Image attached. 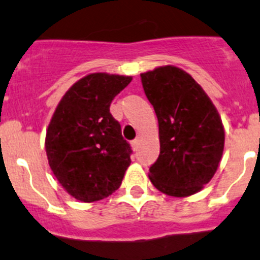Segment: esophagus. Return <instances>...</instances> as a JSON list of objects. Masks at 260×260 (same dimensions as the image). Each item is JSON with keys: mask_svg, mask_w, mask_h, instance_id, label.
I'll use <instances>...</instances> for the list:
<instances>
[{"mask_svg": "<svg viewBox=\"0 0 260 260\" xmlns=\"http://www.w3.org/2000/svg\"><path fill=\"white\" fill-rule=\"evenodd\" d=\"M131 146H132L133 151H137V148H138V139H135V141H132Z\"/></svg>", "mask_w": 260, "mask_h": 260, "instance_id": "1", "label": "esophagus"}]
</instances>
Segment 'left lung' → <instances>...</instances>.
<instances>
[{
  "instance_id": "obj_1",
  "label": "left lung",
  "mask_w": 260,
  "mask_h": 260,
  "mask_svg": "<svg viewBox=\"0 0 260 260\" xmlns=\"http://www.w3.org/2000/svg\"><path fill=\"white\" fill-rule=\"evenodd\" d=\"M141 78L159 127L160 152L149 179L167 196L196 194L222 159V118L204 89L178 67L162 66L141 73Z\"/></svg>"
}]
</instances>
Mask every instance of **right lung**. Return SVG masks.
Returning a JSON list of instances; mask_svg holds the SVG:
<instances>
[{
	"instance_id": "add662e5",
	"label": "right lung",
	"mask_w": 260,
	"mask_h": 260,
	"mask_svg": "<svg viewBox=\"0 0 260 260\" xmlns=\"http://www.w3.org/2000/svg\"><path fill=\"white\" fill-rule=\"evenodd\" d=\"M131 76L91 73L59 101L46 133L45 148L54 177L77 201L107 198L121 185L131 165L129 143L109 106Z\"/></svg>"
}]
</instances>
